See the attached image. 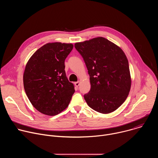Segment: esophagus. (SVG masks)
I'll return each mask as SVG.
<instances>
[{
  "label": "esophagus",
  "instance_id": "1",
  "mask_svg": "<svg viewBox=\"0 0 158 158\" xmlns=\"http://www.w3.org/2000/svg\"><path fill=\"white\" fill-rule=\"evenodd\" d=\"M74 85H75L76 87H78L80 85V81H77V82H74Z\"/></svg>",
  "mask_w": 158,
  "mask_h": 158
}]
</instances>
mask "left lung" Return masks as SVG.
<instances>
[{"instance_id": "obj_1", "label": "left lung", "mask_w": 158, "mask_h": 158, "mask_svg": "<svg viewBox=\"0 0 158 158\" xmlns=\"http://www.w3.org/2000/svg\"><path fill=\"white\" fill-rule=\"evenodd\" d=\"M76 50L86 65L91 89L84 96L87 105L102 114L118 109L131 86L129 62L123 51L102 37L76 42Z\"/></svg>"}]
</instances>
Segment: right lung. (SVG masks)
<instances>
[{
	"label": "right lung",
	"instance_id": "1",
	"mask_svg": "<svg viewBox=\"0 0 158 158\" xmlns=\"http://www.w3.org/2000/svg\"><path fill=\"white\" fill-rule=\"evenodd\" d=\"M73 44L51 42L37 49L26 64L24 87L32 105L42 114L55 116L65 109L75 92L67 78L64 61Z\"/></svg>",
	"mask_w": 158,
	"mask_h": 158
}]
</instances>
